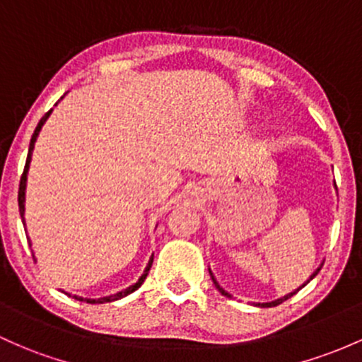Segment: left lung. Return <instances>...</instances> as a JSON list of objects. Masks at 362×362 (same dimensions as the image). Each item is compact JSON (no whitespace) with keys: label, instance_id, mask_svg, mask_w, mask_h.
I'll list each match as a JSON object with an SVG mask.
<instances>
[{"label":"left lung","instance_id":"1","mask_svg":"<svg viewBox=\"0 0 362 362\" xmlns=\"http://www.w3.org/2000/svg\"><path fill=\"white\" fill-rule=\"evenodd\" d=\"M337 186V185H335ZM322 267V266H321ZM321 267H317V269H316V273H314L313 276H310V279H313L314 278V276H316L317 273H320V269H321ZM209 273H211V271H209ZM211 278H212V281H214V285H216V288L217 290H219L221 291V293H223L224 295V297H229V293H228V291H224L223 288H221V286H219V283H217L216 281V278H214V276H212V273H211ZM302 286H304V285H302ZM302 286H300V288H302ZM300 288H298V290H300ZM297 290V291H298ZM297 291H293V293H290V295H286V297H283V298H278V300H274V302H267V304H259L260 307H274V305H278V304H281V302L283 300H288V298L290 297H293V295L295 293H297Z\"/></svg>","mask_w":362,"mask_h":362}]
</instances>
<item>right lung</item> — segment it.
<instances>
[{
	"label": "right lung",
	"instance_id": "add662e5",
	"mask_svg": "<svg viewBox=\"0 0 362 362\" xmlns=\"http://www.w3.org/2000/svg\"><path fill=\"white\" fill-rule=\"evenodd\" d=\"M62 98H64V96H62ZM53 110V108H52ZM52 110H48L46 112L45 115H42L41 117V120H40V124H37L36 126V131H34V134H33V138H30V145H29V153H27V160H25V167H24V173H22V176H21V185H18V211H21V217H22V223H25L24 221V200H25V180H27V170H29V162H30V155H33V148H34V143H36V138H37V134H40V131H41V127H42V124L46 122V119H48V115L52 114ZM29 247H30V243H29ZM34 257V255H33ZM151 262H153V257L150 259V262H148V266H146V269H145V273H143V276L141 278L138 279V281L134 283L133 286H129V288H126L124 291H119V293H115V295H110V297H103V298H98V300H93V298H83V297H77V295H74V298H77V300H81V302H89V304H95V302H98V304H103V302H112V300H117V298H122V297H126V295H129V293H133V291H136L139 288V286L143 285V281H145L146 279V276H148V273H150V267H151Z\"/></svg>",
	"mask_w": 362,
	"mask_h": 362
}]
</instances>
